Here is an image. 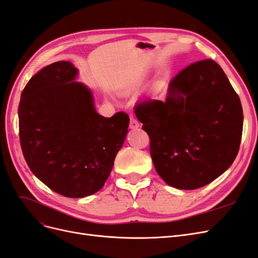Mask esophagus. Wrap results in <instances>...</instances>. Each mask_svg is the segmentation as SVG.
<instances>
[{
    "mask_svg": "<svg viewBox=\"0 0 258 258\" xmlns=\"http://www.w3.org/2000/svg\"><path fill=\"white\" fill-rule=\"evenodd\" d=\"M129 126H130L131 129H137V128L140 127V123H139V121H138L136 118H134V117H131Z\"/></svg>",
    "mask_w": 258,
    "mask_h": 258,
    "instance_id": "obj_1",
    "label": "esophagus"
}]
</instances>
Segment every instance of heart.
<instances>
[{
  "mask_svg": "<svg viewBox=\"0 0 258 258\" xmlns=\"http://www.w3.org/2000/svg\"><path fill=\"white\" fill-rule=\"evenodd\" d=\"M139 84H140V81H135L131 85H129V87H135V86H137Z\"/></svg>",
  "mask_w": 258,
  "mask_h": 258,
  "instance_id": "obj_1",
  "label": "heart"
}]
</instances>
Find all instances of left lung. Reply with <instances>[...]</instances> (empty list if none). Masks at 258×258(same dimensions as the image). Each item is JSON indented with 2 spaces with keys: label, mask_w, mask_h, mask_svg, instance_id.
<instances>
[{
  "label": "left lung",
  "mask_w": 258,
  "mask_h": 258,
  "mask_svg": "<svg viewBox=\"0 0 258 258\" xmlns=\"http://www.w3.org/2000/svg\"><path fill=\"white\" fill-rule=\"evenodd\" d=\"M151 139L157 173L178 189H196L223 174L237 157L243 128L239 96L215 61H197L171 80L166 101L135 107Z\"/></svg>",
  "instance_id": "left-lung-1"
}]
</instances>
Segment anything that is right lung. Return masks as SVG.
<instances>
[{
  "mask_svg": "<svg viewBox=\"0 0 258 258\" xmlns=\"http://www.w3.org/2000/svg\"><path fill=\"white\" fill-rule=\"evenodd\" d=\"M69 61L43 68L26 85L18 108L22 154L32 173L57 194L84 198L102 188L128 134L129 116L97 113Z\"/></svg>",
  "mask_w": 258,
  "mask_h": 258,
  "instance_id": "add662e5",
  "label": "right lung"
}]
</instances>
